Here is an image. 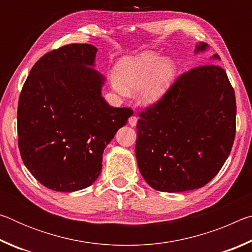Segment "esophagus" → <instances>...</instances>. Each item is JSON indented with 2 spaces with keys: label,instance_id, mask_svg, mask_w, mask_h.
<instances>
[{
  "label": "esophagus",
  "instance_id": "1",
  "mask_svg": "<svg viewBox=\"0 0 252 252\" xmlns=\"http://www.w3.org/2000/svg\"><path fill=\"white\" fill-rule=\"evenodd\" d=\"M136 122H138V118H136V117L132 116L131 118H129V125H130L132 127L136 126Z\"/></svg>",
  "mask_w": 252,
  "mask_h": 252
}]
</instances>
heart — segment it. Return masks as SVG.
I'll return each instance as SVG.
<instances>
[{
    "label": "heart",
    "mask_w": 252,
    "mask_h": 252,
    "mask_svg": "<svg viewBox=\"0 0 252 252\" xmlns=\"http://www.w3.org/2000/svg\"><path fill=\"white\" fill-rule=\"evenodd\" d=\"M111 84L120 94L139 92L144 105H155L163 99L177 79L178 67L171 59L160 53L144 51L122 58L116 65Z\"/></svg>",
    "instance_id": "heart-1"
}]
</instances>
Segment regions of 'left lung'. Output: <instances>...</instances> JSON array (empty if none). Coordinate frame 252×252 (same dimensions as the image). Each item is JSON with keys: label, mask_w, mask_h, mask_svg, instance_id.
<instances>
[{"label": "left lung", "mask_w": 252, "mask_h": 252, "mask_svg": "<svg viewBox=\"0 0 252 252\" xmlns=\"http://www.w3.org/2000/svg\"><path fill=\"white\" fill-rule=\"evenodd\" d=\"M208 48L197 43L194 54ZM236 109L222 67L208 64L183 73L163 99L140 113L136 123V161L148 185L172 193L211 181L231 151Z\"/></svg>", "instance_id": "1"}]
</instances>
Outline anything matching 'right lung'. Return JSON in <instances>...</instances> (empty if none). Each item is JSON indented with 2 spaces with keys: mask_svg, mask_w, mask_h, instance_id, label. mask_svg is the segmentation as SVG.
Instances as JSON below:
<instances>
[{
  "mask_svg": "<svg viewBox=\"0 0 252 252\" xmlns=\"http://www.w3.org/2000/svg\"><path fill=\"white\" fill-rule=\"evenodd\" d=\"M97 49L69 44L43 55L32 67L18 106L19 149L41 185L74 192L99 178L102 156L132 111L110 106L105 78L96 70Z\"/></svg>",
  "mask_w": 252,
  "mask_h": 252,
  "instance_id": "add662e5",
  "label": "right lung"
}]
</instances>
